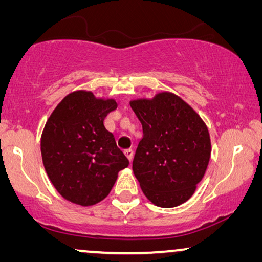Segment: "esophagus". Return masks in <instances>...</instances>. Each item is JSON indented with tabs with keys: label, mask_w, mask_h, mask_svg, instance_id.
I'll use <instances>...</instances> for the list:
<instances>
[{
	"label": "esophagus",
	"mask_w": 262,
	"mask_h": 262,
	"mask_svg": "<svg viewBox=\"0 0 262 262\" xmlns=\"http://www.w3.org/2000/svg\"><path fill=\"white\" fill-rule=\"evenodd\" d=\"M124 154H125V156H126L127 159H128V161H130V162H132V159H134V150H132V149H126V150H124Z\"/></svg>",
	"instance_id": "1"
}]
</instances>
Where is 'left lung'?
I'll return each mask as SVG.
<instances>
[{"mask_svg": "<svg viewBox=\"0 0 262 262\" xmlns=\"http://www.w3.org/2000/svg\"><path fill=\"white\" fill-rule=\"evenodd\" d=\"M142 123L143 138L132 169L144 195L160 207L191 198L211 156L210 134L198 113L169 92L130 101Z\"/></svg>", "mask_w": 262, "mask_h": 262, "instance_id": "8db88e82", "label": "left lung"}]
</instances>
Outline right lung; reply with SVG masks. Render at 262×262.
<instances>
[{"label": "right lung", "instance_id": "obj_1", "mask_svg": "<svg viewBox=\"0 0 262 262\" xmlns=\"http://www.w3.org/2000/svg\"><path fill=\"white\" fill-rule=\"evenodd\" d=\"M114 99L75 91L46 121L40 139L42 163L57 192L68 202L92 206L110 194L128 160L103 120L117 108Z\"/></svg>", "mask_w": 262, "mask_h": 262}]
</instances>
